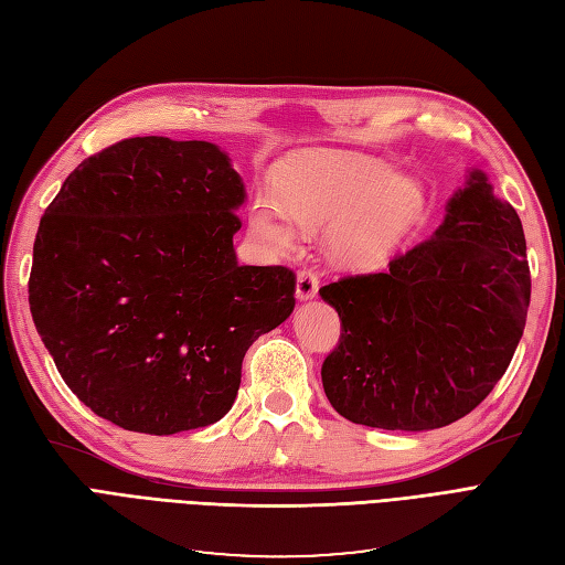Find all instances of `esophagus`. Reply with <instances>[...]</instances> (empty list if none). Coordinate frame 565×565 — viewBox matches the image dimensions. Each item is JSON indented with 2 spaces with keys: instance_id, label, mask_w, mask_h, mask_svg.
I'll return each instance as SVG.
<instances>
[{
  "instance_id": "esophagus-1",
  "label": "esophagus",
  "mask_w": 565,
  "mask_h": 565,
  "mask_svg": "<svg viewBox=\"0 0 565 565\" xmlns=\"http://www.w3.org/2000/svg\"><path fill=\"white\" fill-rule=\"evenodd\" d=\"M318 295V276L313 270H301L297 278V299L309 301Z\"/></svg>"
}]
</instances>
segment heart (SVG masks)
Here are the masks:
<instances>
[{
  "mask_svg": "<svg viewBox=\"0 0 565 565\" xmlns=\"http://www.w3.org/2000/svg\"><path fill=\"white\" fill-rule=\"evenodd\" d=\"M278 200L301 231L332 226L330 249L339 264L372 268L413 228L424 207V191L415 179L396 174L386 160L320 152L280 177ZM286 220L268 200H256L252 233L270 252L289 254L299 237Z\"/></svg>",
  "mask_w": 565,
  "mask_h": 565,
  "instance_id": "obj_1",
  "label": "heart"
}]
</instances>
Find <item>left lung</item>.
I'll return each instance as SVG.
<instances>
[{
	"label": "left lung",
	"mask_w": 565,
	"mask_h": 565,
	"mask_svg": "<svg viewBox=\"0 0 565 565\" xmlns=\"http://www.w3.org/2000/svg\"><path fill=\"white\" fill-rule=\"evenodd\" d=\"M320 297L344 328L320 372L337 413L386 431L440 429L488 396L523 337L521 218L473 167L429 241Z\"/></svg>",
	"instance_id": "left-lung-1"
}]
</instances>
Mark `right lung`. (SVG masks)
<instances>
[{
  "label": "right lung",
  "instance_id": "add662e5",
  "mask_svg": "<svg viewBox=\"0 0 565 565\" xmlns=\"http://www.w3.org/2000/svg\"><path fill=\"white\" fill-rule=\"evenodd\" d=\"M226 150L125 139L77 164L32 247L30 311L75 396L127 431L224 417L247 349L295 311V273L241 266Z\"/></svg>",
  "mask_w": 565,
  "mask_h": 565
}]
</instances>
